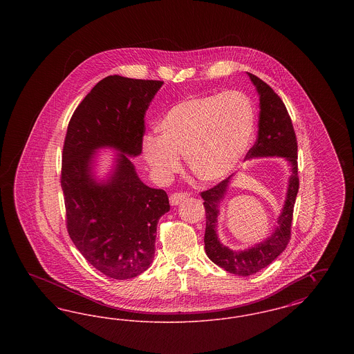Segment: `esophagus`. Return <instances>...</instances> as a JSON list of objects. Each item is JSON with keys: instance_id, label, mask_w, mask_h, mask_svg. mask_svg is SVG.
Returning <instances> with one entry per match:
<instances>
[{"instance_id": "esophagus-1", "label": "esophagus", "mask_w": 354, "mask_h": 354, "mask_svg": "<svg viewBox=\"0 0 354 354\" xmlns=\"http://www.w3.org/2000/svg\"><path fill=\"white\" fill-rule=\"evenodd\" d=\"M188 194H185V192H175V194H172L171 196H169V203H171V205H178V204H180L182 202H185L188 199Z\"/></svg>"}]
</instances>
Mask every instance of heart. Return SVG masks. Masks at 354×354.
I'll return each mask as SVG.
<instances>
[{
  "label": "heart",
  "instance_id": "obj_1",
  "mask_svg": "<svg viewBox=\"0 0 354 354\" xmlns=\"http://www.w3.org/2000/svg\"><path fill=\"white\" fill-rule=\"evenodd\" d=\"M254 106L241 91L194 97L172 106L158 124L159 136L146 135L142 150L153 175L163 182L180 169L202 183L224 180L252 145Z\"/></svg>",
  "mask_w": 354,
  "mask_h": 354
}]
</instances>
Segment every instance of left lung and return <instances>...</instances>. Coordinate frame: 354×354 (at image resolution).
I'll return each instance as SVG.
<instances>
[{"instance_id":"obj_1","label":"left lung","mask_w":354,"mask_h":354,"mask_svg":"<svg viewBox=\"0 0 354 354\" xmlns=\"http://www.w3.org/2000/svg\"><path fill=\"white\" fill-rule=\"evenodd\" d=\"M248 77L259 94L260 114L257 139L245 159L283 158L289 165L290 175L286 187V202L277 218L276 228L266 237V240L245 250H232L224 245L218 234L220 204L225 199L234 175L228 176L214 188L202 192L203 204L205 208V253L216 266L237 276H250L268 267L286 250L290 239L293 207L299 192L297 140L286 104L260 78L251 73H248Z\"/></svg>"}]
</instances>
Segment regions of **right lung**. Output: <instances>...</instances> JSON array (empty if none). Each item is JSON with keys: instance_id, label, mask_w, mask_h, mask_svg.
<instances>
[{"instance_id": "obj_1", "label": "right lung", "mask_w": 354, "mask_h": 354, "mask_svg": "<svg viewBox=\"0 0 354 354\" xmlns=\"http://www.w3.org/2000/svg\"><path fill=\"white\" fill-rule=\"evenodd\" d=\"M162 86L109 75L68 122L61 174L68 235L95 270L117 280L150 267L158 221L169 211L167 194L145 185L130 159L142 153L145 115ZM103 148L118 152L100 180L96 153Z\"/></svg>"}]
</instances>
